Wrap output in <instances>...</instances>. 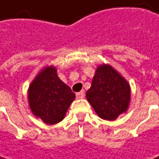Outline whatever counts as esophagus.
Listing matches in <instances>:
<instances>
[{
  "label": "esophagus",
  "instance_id": "obj_1",
  "mask_svg": "<svg viewBox=\"0 0 159 159\" xmlns=\"http://www.w3.org/2000/svg\"><path fill=\"white\" fill-rule=\"evenodd\" d=\"M85 97V92L84 91H80L76 93V98L77 99H83Z\"/></svg>",
  "mask_w": 159,
  "mask_h": 159
}]
</instances>
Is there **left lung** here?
Listing matches in <instances>:
<instances>
[{"instance_id":"1","label":"left lung","mask_w":159,"mask_h":159,"mask_svg":"<svg viewBox=\"0 0 159 159\" xmlns=\"http://www.w3.org/2000/svg\"><path fill=\"white\" fill-rule=\"evenodd\" d=\"M86 97L96 114L107 120H114L126 113L131 100L127 80L109 64L99 65Z\"/></svg>"}]
</instances>
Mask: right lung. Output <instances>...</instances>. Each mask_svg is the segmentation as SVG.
<instances>
[{
  "label": "right lung",
  "instance_id": "1",
  "mask_svg": "<svg viewBox=\"0 0 159 159\" xmlns=\"http://www.w3.org/2000/svg\"><path fill=\"white\" fill-rule=\"evenodd\" d=\"M30 110L47 124L61 121L75 94L57 75L54 66H45L31 82L28 92Z\"/></svg>",
  "mask_w": 159,
  "mask_h": 159
}]
</instances>
